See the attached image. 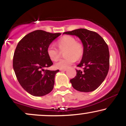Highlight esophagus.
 Here are the masks:
<instances>
[{
    "label": "esophagus",
    "mask_w": 126,
    "mask_h": 126,
    "mask_svg": "<svg viewBox=\"0 0 126 126\" xmlns=\"http://www.w3.org/2000/svg\"><path fill=\"white\" fill-rule=\"evenodd\" d=\"M60 70L61 72H65V71H66V70H67V69H60Z\"/></svg>",
    "instance_id": "34e87169"
}]
</instances>
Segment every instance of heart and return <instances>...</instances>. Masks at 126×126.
<instances>
[{
    "mask_svg": "<svg viewBox=\"0 0 126 126\" xmlns=\"http://www.w3.org/2000/svg\"><path fill=\"white\" fill-rule=\"evenodd\" d=\"M59 50L64 51V58L60 59L55 63L56 69H66L73 64L75 59H79L83 53V47L81 43L76 41L74 37L65 35L62 37L57 43ZM47 54L52 61H56L59 58V51L53 45H49L47 48Z\"/></svg>",
    "mask_w": 126,
    "mask_h": 126,
    "instance_id": "b5f03b06",
    "label": "heart"
}]
</instances>
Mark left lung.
<instances>
[{
    "label": "left lung",
    "instance_id": "left-lung-1",
    "mask_svg": "<svg viewBox=\"0 0 126 126\" xmlns=\"http://www.w3.org/2000/svg\"><path fill=\"white\" fill-rule=\"evenodd\" d=\"M63 34L78 37L83 47L82 60L77 66L83 68V70H76V76L70 80L72 86L80 92L95 90L104 82L109 70L107 44L99 34L86 29H77Z\"/></svg>",
    "mask_w": 126,
    "mask_h": 126
}]
</instances>
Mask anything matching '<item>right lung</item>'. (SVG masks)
Wrapping results in <instances>:
<instances>
[{"label":"right lung","instance_id":"obj_1","mask_svg":"<svg viewBox=\"0 0 126 126\" xmlns=\"http://www.w3.org/2000/svg\"><path fill=\"white\" fill-rule=\"evenodd\" d=\"M60 35L36 30L26 35L17 45L13 59L14 72L22 87L33 96H44L53 90L59 70L44 69L53 64L47 48Z\"/></svg>","mask_w":126,"mask_h":126}]
</instances>
